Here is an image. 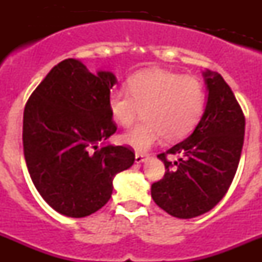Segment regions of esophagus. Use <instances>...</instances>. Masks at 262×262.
<instances>
[{
  "label": "esophagus",
  "instance_id": "34e87169",
  "mask_svg": "<svg viewBox=\"0 0 262 262\" xmlns=\"http://www.w3.org/2000/svg\"><path fill=\"white\" fill-rule=\"evenodd\" d=\"M145 159H147V155H143V154H136L135 155V161L138 164L143 163V161H144Z\"/></svg>",
  "mask_w": 262,
  "mask_h": 262
}]
</instances>
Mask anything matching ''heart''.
<instances>
[{"label": "heart", "instance_id": "1", "mask_svg": "<svg viewBox=\"0 0 262 262\" xmlns=\"http://www.w3.org/2000/svg\"><path fill=\"white\" fill-rule=\"evenodd\" d=\"M207 96L198 78L176 72H140L128 80V90L113 89L107 107L118 124L128 126L143 108L144 120L119 136L122 144L145 152L165 136L180 140L195 128L206 108Z\"/></svg>", "mask_w": 262, "mask_h": 262}]
</instances>
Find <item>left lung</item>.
<instances>
[{"label":"left lung","mask_w":262,"mask_h":262,"mask_svg":"<svg viewBox=\"0 0 262 262\" xmlns=\"http://www.w3.org/2000/svg\"><path fill=\"white\" fill-rule=\"evenodd\" d=\"M209 97L200 123L189 138L157 155L165 165L154 182L155 203L172 216L190 219L214 209L230 189L244 143L245 117L219 73H203ZM178 156L169 162L167 155Z\"/></svg>","instance_id":"1"}]
</instances>
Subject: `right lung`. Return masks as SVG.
<instances>
[{"label": "right lung", "instance_id": "obj_1", "mask_svg": "<svg viewBox=\"0 0 262 262\" xmlns=\"http://www.w3.org/2000/svg\"><path fill=\"white\" fill-rule=\"evenodd\" d=\"M117 84L111 72L97 75L76 59L53 67L23 111V154L43 200L60 214L84 217L113 193V178L135 161L131 148L99 145L117 131L107 107Z\"/></svg>", "mask_w": 262, "mask_h": 262}]
</instances>
